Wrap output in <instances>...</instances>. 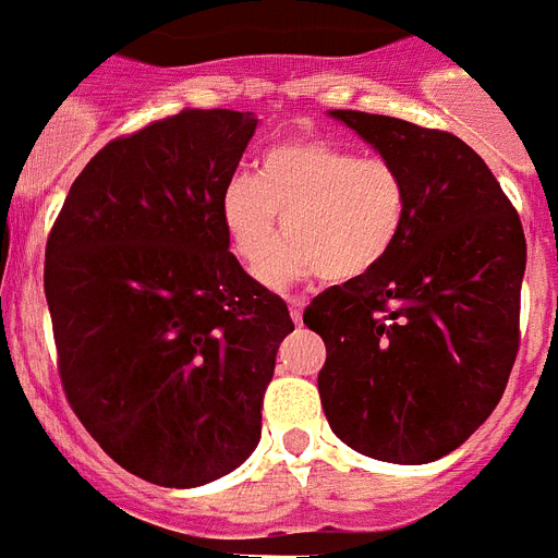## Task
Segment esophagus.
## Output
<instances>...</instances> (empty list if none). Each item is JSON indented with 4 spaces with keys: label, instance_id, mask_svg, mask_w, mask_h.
Segmentation results:
<instances>
[{
    "label": "esophagus",
    "instance_id": "1",
    "mask_svg": "<svg viewBox=\"0 0 558 558\" xmlns=\"http://www.w3.org/2000/svg\"><path fill=\"white\" fill-rule=\"evenodd\" d=\"M288 307H291V319L296 325L302 323V311H305V302L302 300H288Z\"/></svg>",
    "mask_w": 558,
    "mask_h": 558
}]
</instances>
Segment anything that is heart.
Instances as JSON below:
<instances>
[{"mask_svg":"<svg viewBox=\"0 0 558 558\" xmlns=\"http://www.w3.org/2000/svg\"><path fill=\"white\" fill-rule=\"evenodd\" d=\"M403 221L398 169L323 141L276 146L256 175H235L221 195L225 235L244 267L256 270L286 230L289 242L258 268V279L279 291L314 276L340 284L363 279L398 244Z\"/></svg>","mask_w":558,"mask_h":558,"instance_id":"obj_1","label":"heart"}]
</instances>
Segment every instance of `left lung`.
<instances>
[{"label":"left lung","instance_id":"left-lung-1","mask_svg":"<svg viewBox=\"0 0 558 558\" xmlns=\"http://www.w3.org/2000/svg\"><path fill=\"white\" fill-rule=\"evenodd\" d=\"M405 184L398 244L363 279L305 311L325 340L319 398L360 456L429 463L498 405L519 351L527 244L487 163L461 137L409 120L328 111Z\"/></svg>","mask_w":558,"mask_h":558}]
</instances>
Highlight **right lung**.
I'll return each instance as SVG.
<instances>
[{
    "instance_id": "obj_1",
    "label": "right lung",
    "mask_w": 558,
    "mask_h": 558,
    "mask_svg": "<svg viewBox=\"0 0 558 558\" xmlns=\"http://www.w3.org/2000/svg\"><path fill=\"white\" fill-rule=\"evenodd\" d=\"M256 126L253 111L195 109L111 141L48 239L65 398L111 461L158 487H202L251 458L293 331L221 225Z\"/></svg>"
}]
</instances>
